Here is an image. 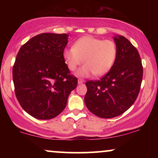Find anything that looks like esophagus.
<instances>
[{
	"mask_svg": "<svg viewBox=\"0 0 158 158\" xmlns=\"http://www.w3.org/2000/svg\"><path fill=\"white\" fill-rule=\"evenodd\" d=\"M84 82H85L84 79H78V84L81 85V84H82V83H84Z\"/></svg>",
	"mask_w": 158,
	"mask_h": 158,
	"instance_id": "1",
	"label": "esophagus"
}]
</instances>
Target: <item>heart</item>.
Segmentation results:
<instances>
[{
    "label": "heart",
    "mask_w": 158,
    "mask_h": 158,
    "mask_svg": "<svg viewBox=\"0 0 158 158\" xmlns=\"http://www.w3.org/2000/svg\"><path fill=\"white\" fill-rule=\"evenodd\" d=\"M117 54V46L114 41L86 35L78 39L73 47L65 48L63 58L71 71L84 61L85 64L77 72L80 77H88L92 73L99 77L110 70Z\"/></svg>",
    "instance_id": "b5f03b06"
}]
</instances>
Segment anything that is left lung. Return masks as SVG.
Returning <instances> with one entry per match:
<instances>
[{
  "label": "left lung",
  "mask_w": 158,
  "mask_h": 158,
  "mask_svg": "<svg viewBox=\"0 0 158 158\" xmlns=\"http://www.w3.org/2000/svg\"><path fill=\"white\" fill-rule=\"evenodd\" d=\"M116 60L99 80L88 81L85 103L101 118H113L124 113L135 102L143 79V65L136 48L123 35L114 37Z\"/></svg>",
  "instance_id": "left-lung-1"
}]
</instances>
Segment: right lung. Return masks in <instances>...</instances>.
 <instances>
[{
	"label": "right lung",
	"mask_w": 158,
	"mask_h": 158,
	"mask_svg": "<svg viewBox=\"0 0 158 158\" xmlns=\"http://www.w3.org/2000/svg\"><path fill=\"white\" fill-rule=\"evenodd\" d=\"M68 34L41 33L21 46L12 69L15 93L27 113L50 119L62 112L77 78L70 74L63 51Z\"/></svg>",
	"instance_id": "right-lung-1"
}]
</instances>
